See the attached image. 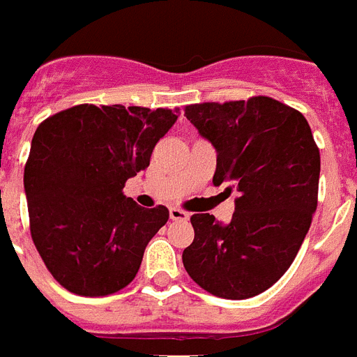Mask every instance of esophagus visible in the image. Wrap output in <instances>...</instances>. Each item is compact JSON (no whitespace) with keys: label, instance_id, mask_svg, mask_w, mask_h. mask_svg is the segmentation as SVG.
I'll return each mask as SVG.
<instances>
[{"label":"esophagus","instance_id":"obj_1","mask_svg":"<svg viewBox=\"0 0 357 357\" xmlns=\"http://www.w3.org/2000/svg\"><path fill=\"white\" fill-rule=\"evenodd\" d=\"M169 219L172 220H188L190 219V213L181 208H169Z\"/></svg>","mask_w":357,"mask_h":357}]
</instances>
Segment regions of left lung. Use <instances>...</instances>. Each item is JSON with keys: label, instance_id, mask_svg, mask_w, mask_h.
Returning a JSON list of instances; mask_svg holds the SVG:
<instances>
[{"label": "left lung", "instance_id": "8db88e82", "mask_svg": "<svg viewBox=\"0 0 357 357\" xmlns=\"http://www.w3.org/2000/svg\"><path fill=\"white\" fill-rule=\"evenodd\" d=\"M184 116L217 151L213 184L238 191L228 225L191 217L185 272L217 297L259 296L294 263L316 213L321 158L310 126L268 96L185 105Z\"/></svg>", "mask_w": 357, "mask_h": 357}]
</instances>
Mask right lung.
<instances>
[{
  "label": "right lung",
  "instance_id": "add662e5",
  "mask_svg": "<svg viewBox=\"0 0 357 357\" xmlns=\"http://www.w3.org/2000/svg\"><path fill=\"white\" fill-rule=\"evenodd\" d=\"M176 119V109L82 104L38 126L23 185L34 246L61 287L100 297L135 279L169 211L138 206L123 185Z\"/></svg>",
  "mask_w": 357,
  "mask_h": 357
}]
</instances>
